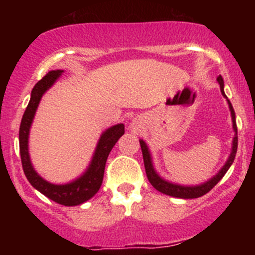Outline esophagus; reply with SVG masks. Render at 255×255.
Listing matches in <instances>:
<instances>
[{"mask_svg": "<svg viewBox=\"0 0 255 255\" xmlns=\"http://www.w3.org/2000/svg\"><path fill=\"white\" fill-rule=\"evenodd\" d=\"M143 128V122L140 118H134V120L130 122L129 129L132 130L133 133H139Z\"/></svg>", "mask_w": 255, "mask_h": 255, "instance_id": "esophagus-1", "label": "esophagus"}]
</instances>
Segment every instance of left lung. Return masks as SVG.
Listing matches in <instances>:
<instances>
[{
	"instance_id": "obj_1",
	"label": "left lung",
	"mask_w": 255,
	"mask_h": 255,
	"mask_svg": "<svg viewBox=\"0 0 255 255\" xmlns=\"http://www.w3.org/2000/svg\"><path fill=\"white\" fill-rule=\"evenodd\" d=\"M218 84H220L221 92H222L223 97H226L227 100L228 107H230L231 111V117H232V123H233V130H235V137H233L232 140V150H231L230 156H228L227 161L225 163V165L221 168V170L216 174L215 176L211 177L210 180H207L206 182L200 185H195V186H186V185H180V184H174V182L168 181V180L163 179L156 170L154 169L153 160H151V154L150 150H149L148 145L144 142L143 139L139 140L140 148H142L143 153V160H144V168H145L146 177H148L149 182L153 185L154 189H156L158 191H160L161 194L169 195V196L177 197V199H197V197L204 196L205 194H207L223 176L227 173L228 169L231 168L232 163L235 161L236 153H237V146H238V137H237V125H236V113L235 110H233L232 104L230 102V100L227 99L225 94V82H223L222 76H218L217 78Z\"/></svg>"
}]
</instances>
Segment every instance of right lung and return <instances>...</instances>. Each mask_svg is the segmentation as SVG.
<instances>
[{"label":"right lung","instance_id":"1","mask_svg":"<svg viewBox=\"0 0 255 255\" xmlns=\"http://www.w3.org/2000/svg\"><path fill=\"white\" fill-rule=\"evenodd\" d=\"M63 73V70L49 71L47 75L40 81H38L35 86L33 87L29 104L25 109L24 115L22 117V122H20L19 151L23 171H24L28 181L35 190L42 192L44 196L53 200L56 204L64 205V206H78V205L84 204L92 196H95L101 187L107 158H109L110 151L112 150L117 140L125 134V125L118 123V125L112 126L102 133L99 142H97L91 161H90L86 170L82 173V175L76 177L75 180L68 182V184L60 185L51 184V182L43 179L34 170L32 161H30L29 150H28L29 130L43 95L53 86L54 82L60 78Z\"/></svg>","mask_w":255,"mask_h":255}]
</instances>
